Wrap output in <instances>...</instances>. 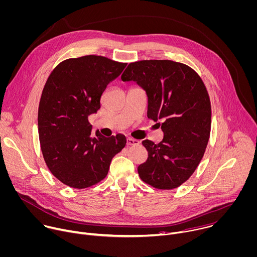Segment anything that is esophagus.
I'll return each instance as SVG.
<instances>
[{
	"label": "esophagus",
	"mask_w": 257,
	"mask_h": 257,
	"mask_svg": "<svg viewBox=\"0 0 257 257\" xmlns=\"http://www.w3.org/2000/svg\"><path fill=\"white\" fill-rule=\"evenodd\" d=\"M126 143H127V145H138L139 141L136 139H133V138H127Z\"/></svg>",
	"instance_id": "obj_1"
}]
</instances>
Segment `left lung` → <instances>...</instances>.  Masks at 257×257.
<instances>
[{
  "instance_id": "8db88e82",
  "label": "left lung",
  "mask_w": 257,
  "mask_h": 257,
  "mask_svg": "<svg viewBox=\"0 0 257 257\" xmlns=\"http://www.w3.org/2000/svg\"><path fill=\"white\" fill-rule=\"evenodd\" d=\"M133 80L148 97L147 117L163 131L158 144L142 141L147 160L137 168L140 179L159 190L187 182L202 160L211 132V102L201 76L173 60L131 62L121 75Z\"/></svg>"
}]
</instances>
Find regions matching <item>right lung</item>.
<instances>
[{
	"label": "right lung",
	"mask_w": 257,
	"mask_h": 257,
	"mask_svg": "<svg viewBox=\"0 0 257 257\" xmlns=\"http://www.w3.org/2000/svg\"><path fill=\"white\" fill-rule=\"evenodd\" d=\"M127 63L99 55L61 61L48 76L38 108L40 147L50 173L73 189L92 187L106 178L112 158L126 145L122 134L92 137L89 116L101 108L110 81Z\"/></svg>",
	"instance_id": "1"
}]
</instances>
